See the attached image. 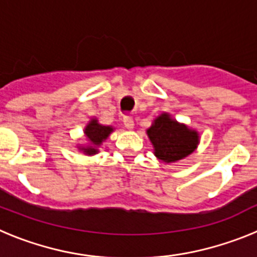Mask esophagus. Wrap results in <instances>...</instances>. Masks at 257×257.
<instances>
[{"mask_svg":"<svg viewBox=\"0 0 257 257\" xmlns=\"http://www.w3.org/2000/svg\"><path fill=\"white\" fill-rule=\"evenodd\" d=\"M123 123H124V126L128 128V130H133V128H134V119H133V117H131V115H124Z\"/></svg>","mask_w":257,"mask_h":257,"instance_id":"34e87169","label":"esophagus"}]
</instances>
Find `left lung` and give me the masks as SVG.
I'll return each instance as SVG.
<instances>
[{"mask_svg": "<svg viewBox=\"0 0 257 257\" xmlns=\"http://www.w3.org/2000/svg\"><path fill=\"white\" fill-rule=\"evenodd\" d=\"M153 143L154 154L163 162H176L189 156L198 144V134L187 126L171 119L169 114H161L147 131Z\"/></svg>", "mask_w": 257, "mask_h": 257, "instance_id": "left-lung-1", "label": "left lung"}]
</instances>
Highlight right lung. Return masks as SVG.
<instances>
[{
	"mask_svg": "<svg viewBox=\"0 0 257 257\" xmlns=\"http://www.w3.org/2000/svg\"><path fill=\"white\" fill-rule=\"evenodd\" d=\"M113 131L112 127L109 126H103V124H99L95 119H92L90 123L87 124V127L85 128V134L88 138V140L91 142L92 147H87V148H82V151L87 154H95L97 153V147L103 143V140H105L108 138V135Z\"/></svg>",
	"mask_w": 257,
	"mask_h": 257,
	"instance_id": "add662e5",
	"label": "right lung"
}]
</instances>
